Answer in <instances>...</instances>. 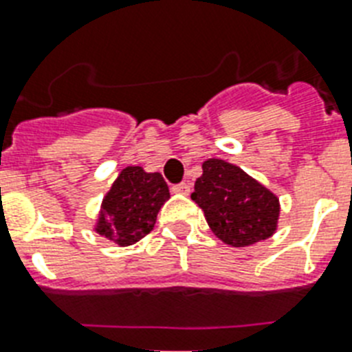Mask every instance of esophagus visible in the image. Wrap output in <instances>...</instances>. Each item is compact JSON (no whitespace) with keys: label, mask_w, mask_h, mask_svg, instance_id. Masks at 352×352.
<instances>
[{"label":"esophagus","mask_w":352,"mask_h":352,"mask_svg":"<svg viewBox=\"0 0 352 352\" xmlns=\"http://www.w3.org/2000/svg\"><path fill=\"white\" fill-rule=\"evenodd\" d=\"M190 184L188 182H179V184L171 186V191L173 193H179V195H190Z\"/></svg>","instance_id":"esophagus-1"}]
</instances>
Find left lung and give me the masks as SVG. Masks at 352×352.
Here are the masks:
<instances>
[{
  "label": "left lung",
  "instance_id": "1",
  "mask_svg": "<svg viewBox=\"0 0 352 352\" xmlns=\"http://www.w3.org/2000/svg\"><path fill=\"white\" fill-rule=\"evenodd\" d=\"M191 199L224 244L245 248L276 231L280 204L275 193L244 170L222 159H208Z\"/></svg>",
  "mask_w": 352,
  "mask_h": 352
}]
</instances>
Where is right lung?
Returning a JSON list of instances; mask_svg holds the SVG:
<instances>
[{
    "instance_id": "add662e5",
    "label": "right lung",
    "mask_w": 352,
    "mask_h": 352,
    "mask_svg": "<svg viewBox=\"0 0 352 352\" xmlns=\"http://www.w3.org/2000/svg\"><path fill=\"white\" fill-rule=\"evenodd\" d=\"M170 199L161 173H146L141 166H128L119 173L102 199L96 231L119 245H131L146 236L157 213Z\"/></svg>"
}]
</instances>
